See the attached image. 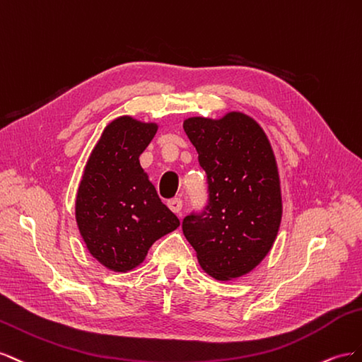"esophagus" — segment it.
<instances>
[{
  "label": "esophagus",
  "instance_id": "1",
  "mask_svg": "<svg viewBox=\"0 0 362 362\" xmlns=\"http://www.w3.org/2000/svg\"><path fill=\"white\" fill-rule=\"evenodd\" d=\"M168 208H170L174 214L180 215V212H182V200H180V199H173V200H170V202H168Z\"/></svg>",
  "mask_w": 362,
  "mask_h": 362
}]
</instances>
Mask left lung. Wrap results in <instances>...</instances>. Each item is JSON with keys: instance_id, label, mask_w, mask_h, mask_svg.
<instances>
[{"instance_id": "left-lung-1", "label": "left lung", "mask_w": 362, "mask_h": 362, "mask_svg": "<svg viewBox=\"0 0 362 362\" xmlns=\"http://www.w3.org/2000/svg\"><path fill=\"white\" fill-rule=\"evenodd\" d=\"M183 130L208 175L209 203L185 216L183 235L216 281L250 273L272 250L282 220L281 180L272 144L252 117H191Z\"/></svg>"}]
</instances>
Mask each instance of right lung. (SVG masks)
Instances as JSON below:
<instances>
[{
	"label": "right lung",
	"instance_id": "1",
	"mask_svg": "<svg viewBox=\"0 0 362 362\" xmlns=\"http://www.w3.org/2000/svg\"><path fill=\"white\" fill-rule=\"evenodd\" d=\"M158 127L130 115L115 118L85 165L76 221L86 249L107 270L132 272L146 259L154 241L180 226L139 163Z\"/></svg>",
	"mask_w": 362,
	"mask_h": 362
}]
</instances>
